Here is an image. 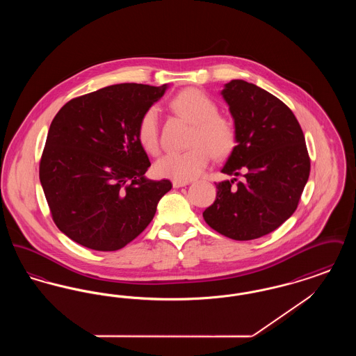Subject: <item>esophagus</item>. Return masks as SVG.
I'll list each match as a JSON object with an SVG mask.
<instances>
[{
  "instance_id": "1",
  "label": "esophagus",
  "mask_w": 356,
  "mask_h": 356,
  "mask_svg": "<svg viewBox=\"0 0 356 356\" xmlns=\"http://www.w3.org/2000/svg\"><path fill=\"white\" fill-rule=\"evenodd\" d=\"M189 184V181H179V180H173L172 181V186L173 188H181V186H186Z\"/></svg>"
}]
</instances>
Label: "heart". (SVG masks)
<instances>
[{"label": "heart", "instance_id": "obj_1", "mask_svg": "<svg viewBox=\"0 0 356 356\" xmlns=\"http://www.w3.org/2000/svg\"><path fill=\"white\" fill-rule=\"evenodd\" d=\"M170 108L193 124L188 143L191 148L186 152L164 154L156 161L154 172L160 177L189 181L199 177L207 168L211 160L209 150L213 156L222 157L234 149L235 127L229 120L218 115L216 102L195 88L177 93L170 102ZM137 138L147 152L159 153V118L154 106L147 109L140 119Z\"/></svg>", "mask_w": 356, "mask_h": 356}]
</instances>
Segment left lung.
<instances>
[{"label":"left lung","mask_w":356,"mask_h":356,"mask_svg":"<svg viewBox=\"0 0 356 356\" xmlns=\"http://www.w3.org/2000/svg\"><path fill=\"white\" fill-rule=\"evenodd\" d=\"M236 147L221 172L236 179L216 184L205 222L234 240H252L280 227L295 212L309 176L303 131L284 102L244 80L224 84Z\"/></svg>","instance_id":"left-lung-1"}]
</instances>
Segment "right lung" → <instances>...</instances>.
Instances as JSON below:
<instances>
[{"label": "right lung", "mask_w": 356, "mask_h": 356, "mask_svg": "<svg viewBox=\"0 0 356 356\" xmlns=\"http://www.w3.org/2000/svg\"><path fill=\"white\" fill-rule=\"evenodd\" d=\"M161 86L111 85L67 102L49 127L40 181L58 229L95 251H118L152 221L170 180L151 167L137 138L140 119Z\"/></svg>", "instance_id": "add662e5"}]
</instances>
